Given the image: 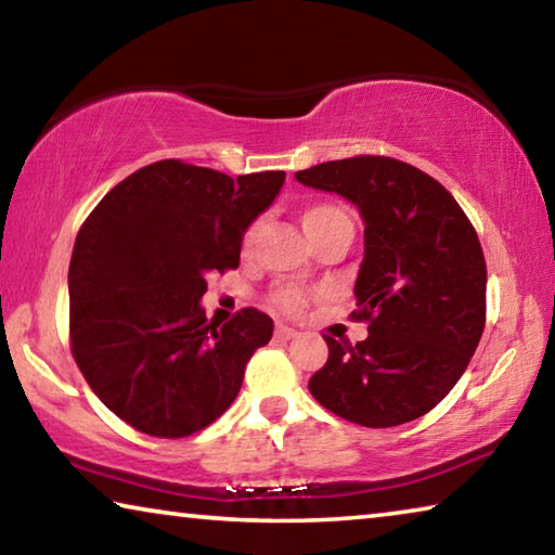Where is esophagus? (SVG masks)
I'll return each mask as SVG.
<instances>
[{
  "label": "esophagus",
  "mask_w": 555,
  "mask_h": 555,
  "mask_svg": "<svg viewBox=\"0 0 555 555\" xmlns=\"http://www.w3.org/2000/svg\"><path fill=\"white\" fill-rule=\"evenodd\" d=\"M296 327H291L286 323H279L276 325V337H284V340H288V337H296Z\"/></svg>",
  "instance_id": "1"
}]
</instances>
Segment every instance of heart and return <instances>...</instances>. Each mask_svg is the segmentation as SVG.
Here are the masks:
<instances>
[{
  "label": "heart",
  "instance_id": "1",
  "mask_svg": "<svg viewBox=\"0 0 555 555\" xmlns=\"http://www.w3.org/2000/svg\"><path fill=\"white\" fill-rule=\"evenodd\" d=\"M300 222H304L308 237H311L313 242H318L321 237H325V234H331L335 230L352 228L350 212H347L343 205L331 203V201L308 203L306 208L300 210ZM259 230H261V218L251 220L247 228H244L242 242H240L242 255H247V251L255 247ZM267 304L279 313H300L308 306V296L304 294V291H298L296 286H276L269 291Z\"/></svg>",
  "mask_w": 555,
  "mask_h": 555
}]
</instances>
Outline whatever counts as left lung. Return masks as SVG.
I'll use <instances>...</instances> for the list:
<instances>
[{"mask_svg": "<svg viewBox=\"0 0 555 555\" xmlns=\"http://www.w3.org/2000/svg\"><path fill=\"white\" fill-rule=\"evenodd\" d=\"M304 185L354 203L364 259L350 345L323 335L327 362L308 389L335 416L391 428L424 416L467 370L485 331L487 267L477 232L436 178L391 156H352L298 171Z\"/></svg>", "mask_w": 555, "mask_h": 555, "instance_id": "obj_1", "label": "left lung"}]
</instances>
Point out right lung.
<instances>
[{
	"label": "right lung",
	"instance_id": "right-lung-1",
	"mask_svg": "<svg viewBox=\"0 0 555 555\" xmlns=\"http://www.w3.org/2000/svg\"><path fill=\"white\" fill-rule=\"evenodd\" d=\"M284 171L237 176L149 164L117 183L75 237L70 352L90 389L131 428L185 438L218 421L274 323L242 308L224 325L201 298L215 271L240 267L247 224L284 185Z\"/></svg>",
	"mask_w": 555,
	"mask_h": 555
}]
</instances>
